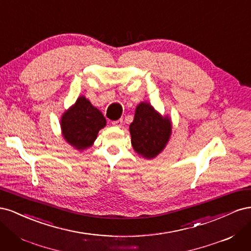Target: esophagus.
Masks as SVG:
<instances>
[{
    "label": "esophagus",
    "instance_id": "obj_1",
    "mask_svg": "<svg viewBox=\"0 0 251 251\" xmlns=\"http://www.w3.org/2000/svg\"><path fill=\"white\" fill-rule=\"evenodd\" d=\"M123 124H124L123 119H117V120L112 121V125L115 126H123Z\"/></svg>",
    "mask_w": 251,
    "mask_h": 251
}]
</instances>
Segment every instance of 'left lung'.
Instances as JSON below:
<instances>
[{"instance_id":"obj_1","label":"left lung","mask_w":251,"mask_h":251,"mask_svg":"<svg viewBox=\"0 0 251 251\" xmlns=\"http://www.w3.org/2000/svg\"><path fill=\"white\" fill-rule=\"evenodd\" d=\"M172 132L168 117H161L148 102L137 105L130 126L132 146L138 154L154 158L164 149Z\"/></svg>"}]
</instances>
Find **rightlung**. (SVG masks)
<instances>
[{
    "instance_id": "right-lung-1",
    "label": "right lung",
    "mask_w": 251,
    "mask_h": 251,
    "mask_svg": "<svg viewBox=\"0 0 251 251\" xmlns=\"http://www.w3.org/2000/svg\"><path fill=\"white\" fill-rule=\"evenodd\" d=\"M105 118L83 96L62 117V130L65 139L77 150H83L96 139L100 128L105 126Z\"/></svg>"
}]
</instances>
